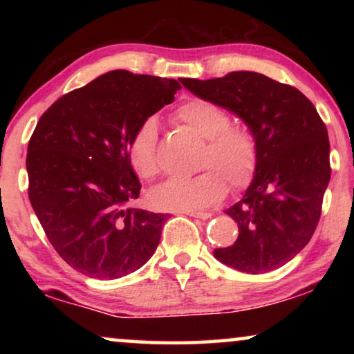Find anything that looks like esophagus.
<instances>
[{
  "instance_id": "esophagus-1",
  "label": "esophagus",
  "mask_w": 354,
  "mask_h": 354,
  "mask_svg": "<svg viewBox=\"0 0 354 354\" xmlns=\"http://www.w3.org/2000/svg\"><path fill=\"white\" fill-rule=\"evenodd\" d=\"M185 214H188V216H192V217H196V219H209V217L212 216L209 211H187Z\"/></svg>"
}]
</instances>
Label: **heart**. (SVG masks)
<instances>
[{
	"label": "heart",
	"mask_w": 354,
	"mask_h": 354,
	"mask_svg": "<svg viewBox=\"0 0 354 354\" xmlns=\"http://www.w3.org/2000/svg\"><path fill=\"white\" fill-rule=\"evenodd\" d=\"M172 120L205 138L200 169L192 178H169L149 192V203L161 211H193L214 205L227 193L229 180L240 190L253 180L259 161L256 135L243 124H232L224 108L192 98L174 109ZM129 162L142 180L159 174L158 138L153 120H145L129 147Z\"/></svg>",
	"instance_id": "heart-1"
}]
</instances>
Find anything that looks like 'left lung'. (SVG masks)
<instances>
[{
	"label": "left lung",
	"mask_w": 354,
	"mask_h": 354,
	"mask_svg": "<svg viewBox=\"0 0 354 354\" xmlns=\"http://www.w3.org/2000/svg\"><path fill=\"white\" fill-rule=\"evenodd\" d=\"M182 84L201 100L240 115L259 147L253 182L225 211L239 224V239L214 250V256L246 274L282 268L309 243L321 219L332 172L326 124L298 88L258 72Z\"/></svg>",
	"instance_id": "8db88e82"
}]
</instances>
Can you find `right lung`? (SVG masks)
<instances>
[{"label": "right lung", "mask_w": 354, "mask_h": 354, "mask_svg": "<svg viewBox=\"0 0 354 354\" xmlns=\"http://www.w3.org/2000/svg\"><path fill=\"white\" fill-rule=\"evenodd\" d=\"M178 88L174 79L111 71L38 120L27 148L28 200L53 248L80 274L124 277L156 251L167 214L127 206L142 188L129 147Z\"/></svg>", "instance_id": "obj_1"}]
</instances>
